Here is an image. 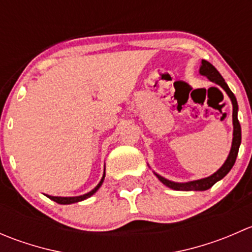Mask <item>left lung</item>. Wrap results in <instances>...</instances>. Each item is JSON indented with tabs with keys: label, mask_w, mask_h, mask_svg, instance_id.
Returning a JSON list of instances; mask_svg holds the SVG:
<instances>
[{
	"label": "left lung",
	"mask_w": 252,
	"mask_h": 252,
	"mask_svg": "<svg viewBox=\"0 0 252 252\" xmlns=\"http://www.w3.org/2000/svg\"><path fill=\"white\" fill-rule=\"evenodd\" d=\"M199 73L207 78L208 80L212 81V83L220 85V88L227 93V95L229 96L230 101H232L233 141H232V147H230L229 155H228L227 159H225V162L223 163V166L220 167L217 172H215V173L207 178H202V179L192 180V182H187V183H177V182H172V180L166 179V178H163L162 175L157 174L156 172H154L155 175L158 178L159 182H161L162 184H164L166 187L171 188V189L173 190H179V191H204V190H207L210 189L211 187H213L218 180L223 179L225 175L229 173V171L233 168V166H234L236 156H238V152H239V147H240V144H241V126L238 121V102H236L234 94L230 91L229 86L227 85V83H225L222 75L220 74V72H218V70L216 69L210 62H207V61L205 60L201 61V65H200Z\"/></svg>",
	"instance_id": "left-lung-1"
}]
</instances>
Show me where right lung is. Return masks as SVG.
Here are the masks:
<instances>
[{"instance_id": "obj_1", "label": "right lung", "mask_w": 252, "mask_h": 252, "mask_svg": "<svg viewBox=\"0 0 252 252\" xmlns=\"http://www.w3.org/2000/svg\"><path fill=\"white\" fill-rule=\"evenodd\" d=\"M105 175H106V173H105V171H103V175H102V178H101L100 183H98V184L96 185V187L94 188L91 191L86 192V194H84V195H80V196H69V197L65 196L64 197V196H51V195H46V196L48 197V199L53 200V201L57 202V204H61V205H70V204H75V202H79V201H83V200H86V199H89L90 196H93V195L95 194L98 189H100V187L102 185L103 180H105Z\"/></svg>"}]
</instances>
